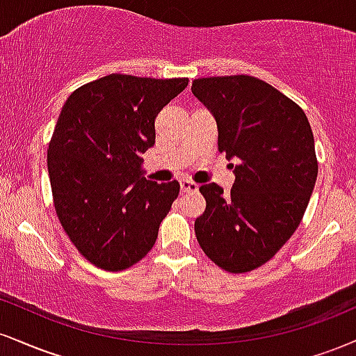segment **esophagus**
Masks as SVG:
<instances>
[{
  "mask_svg": "<svg viewBox=\"0 0 356 356\" xmlns=\"http://www.w3.org/2000/svg\"><path fill=\"white\" fill-rule=\"evenodd\" d=\"M199 186L192 181H181V192L182 194H189V192H197Z\"/></svg>",
  "mask_w": 356,
  "mask_h": 356,
  "instance_id": "34e87169",
  "label": "esophagus"
}]
</instances>
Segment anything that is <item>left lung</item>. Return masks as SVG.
Returning <instances> with one entry per match:
<instances>
[{
    "instance_id": "8db88e82",
    "label": "left lung",
    "mask_w": 356,
    "mask_h": 356,
    "mask_svg": "<svg viewBox=\"0 0 356 356\" xmlns=\"http://www.w3.org/2000/svg\"><path fill=\"white\" fill-rule=\"evenodd\" d=\"M192 93L216 118L219 152L239 161L229 194L214 182L199 187L206 211L195 238L224 271H252L303 219L318 175L312 127L300 105L254 76L197 79Z\"/></svg>"
}]
</instances>
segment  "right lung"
Masks as SVG:
<instances>
[{
    "label": "right lung",
    "mask_w": 356,
    "mask_h": 356,
    "mask_svg": "<svg viewBox=\"0 0 356 356\" xmlns=\"http://www.w3.org/2000/svg\"><path fill=\"white\" fill-rule=\"evenodd\" d=\"M187 83L112 73L81 85L61 108L47 157L53 204L97 268L124 271L154 248L181 186L147 181L140 155L155 144V117Z\"/></svg>",
    "instance_id": "add662e5"
}]
</instances>
